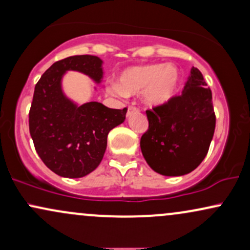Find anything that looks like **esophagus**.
Instances as JSON below:
<instances>
[{
  "label": "esophagus",
  "instance_id": "obj_1",
  "mask_svg": "<svg viewBox=\"0 0 250 250\" xmlns=\"http://www.w3.org/2000/svg\"><path fill=\"white\" fill-rule=\"evenodd\" d=\"M137 111H139V108L134 107V105H129L128 110H127V116L131 115V114H133V113H137Z\"/></svg>",
  "mask_w": 250,
  "mask_h": 250
}]
</instances>
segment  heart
<instances>
[{"instance_id":"b5f03b06","label":"heart","mask_w":250,"mask_h":250,"mask_svg":"<svg viewBox=\"0 0 250 250\" xmlns=\"http://www.w3.org/2000/svg\"><path fill=\"white\" fill-rule=\"evenodd\" d=\"M180 87V71L174 64L148 63L133 65L120 74L119 83L109 82L105 90L123 97L142 91V101L148 107H161L176 96Z\"/></svg>"}]
</instances>
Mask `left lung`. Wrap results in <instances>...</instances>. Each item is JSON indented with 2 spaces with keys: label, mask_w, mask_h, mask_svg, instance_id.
I'll list each match as a JSON object with an SVG mask.
<instances>
[{
  "label": "left lung",
  "mask_w": 250,
  "mask_h": 250,
  "mask_svg": "<svg viewBox=\"0 0 250 250\" xmlns=\"http://www.w3.org/2000/svg\"><path fill=\"white\" fill-rule=\"evenodd\" d=\"M211 99L203 75L193 67L182 95L146 111L149 127L140 146L154 171L182 176L199 167L214 136L216 117Z\"/></svg>",
  "instance_id": "1"
}]
</instances>
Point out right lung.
Masks as SVG:
<instances>
[{
	"instance_id": "1",
	"label": "right lung",
	"mask_w": 250,
	"mask_h": 250,
	"mask_svg": "<svg viewBox=\"0 0 250 250\" xmlns=\"http://www.w3.org/2000/svg\"><path fill=\"white\" fill-rule=\"evenodd\" d=\"M102 63L93 55L67 57L45 70L35 85L30 136L43 163L62 177L77 179L95 170L107 148L109 131L125 120L127 108L111 109L95 101L79 105L63 93L65 71H80L101 83Z\"/></svg>"
}]
</instances>
